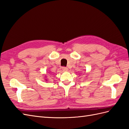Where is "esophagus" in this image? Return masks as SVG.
Wrapping results in <instances>:
<instances>
[{"instance_id": "esophagus-1", "label": "esophagus", "mask_w": 129, "mask_h": 129, "mask_svg": "<svg viewBox=\"0 0 129 129\" xmlns=\"http://www.w3.org/2000/svg\"><path fill=\"white\" fill-rule=\"evenodd\" d=\"M62 70H63L64 71H68L69 70L67 68H65V67H63V68H62Z\"/></svg>"}]
</instances>
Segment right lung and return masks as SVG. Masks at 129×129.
Masks as SVG:
<instances>
[{"label":"right lung","mask_w":129,"mask_h":129,"mask_svg":"<svg viewBox=\"0 0 129 129\" xmlns=\"http://www.w3.org/2000/svg\"><path fill=\"white\" fill-rule=\"evenodd\" d=\"M46 81H47V79H46Z\"/></svg>","instance_id":"add662e5"}]
</instances>
